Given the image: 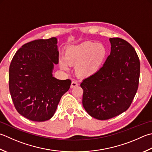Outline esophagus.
<instances>
[{
	"mask_svg": "<svg viewBox=\"0 0 152 152\" xmlns=\"http://www.w3.org/2000/svg\"><path fill=\"white\" fill-rule=\"evenodd\" d=\"M78 84L77 83V82L76 81H72V83H71V86H70V88H73L74 87H76V86H78Z\"/></svg>",
	"mask_w": 152,
	"mask_h": 152,
	"instance_id": "34e87169",
	"label": "esophagus"
}]
</instances>
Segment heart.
<instances>
[{
	"mask_svg": "<svg viewBox=\"0 0 152 152\" xmlns=\"http://www.w3.org/2000/svg\"><path fill=\"white\" fill-rule=\"evenodd\" d=\"M107 55L102 44L85 41L68 47L63 59L60 61L62 69L68 70V64L75 66V72L80 78H88L97 72L102 68Z\"/></svg>",
	"mask_w": 152,
	"mask_h": 152,
	"instance_id": "obj_1",
	"label": "heart"
}]
</instances>
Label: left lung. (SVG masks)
<instances>
[{"label":"left lung","instance_id":"1","mask_svg":"<svg viewBox=\"0 0 152 152\" xmlns=\"http://www.w3.org/2000/svg\"><path fill=\"white\" fill-rule=\"evenodd\" d=\"M110 55L94 75L84 79L82 104L91 117L107 120L129 108L138 90L140 62L134 47L121 38L109 39Z\"/></svg>","mask_w":152,"mask_h":152}]
</instances>
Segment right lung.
Listing matches in <instances>:
<instances>
[{
	"label": "right lung",
	"instance_id": "1",
	"mask_svg": "<svg viewBox=\"0 0 152 152\" xmlns=\"http://www.w3.org/2000/svg\"><path fill=\"white\" fill-rule=\"evenodd\" d=\"M57 39H37L27 43L15 53L9 68V90L15 108L33 121L50 119L71 80L53 76L58 63Z\"/></svg>",
	"mask_w": 152,
	"mask_h": 152
}]
</instances>
